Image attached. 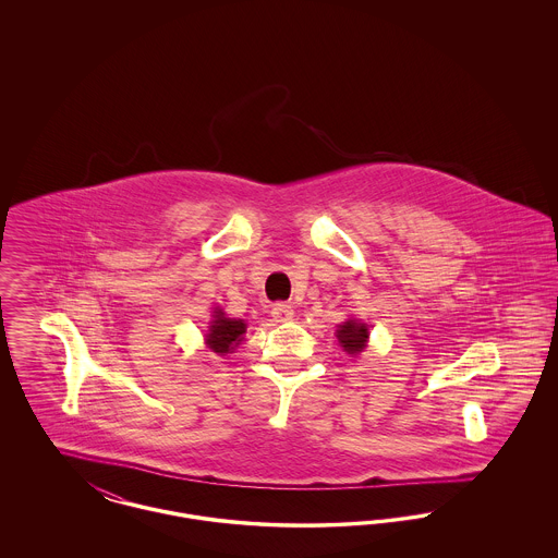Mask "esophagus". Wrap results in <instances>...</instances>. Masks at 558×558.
Masks as SVG:
<instances>
[{"label": "esophagus", "instance_id": "1", "mask_svg": "<svg viewBox=\"0 0 558 558\" xmlns=\"http://www.w3.org/2000/svg\"><path fill=\"white\" fill-rule=\"evenodd\" d=\"M271 316L276 322H289L294 316V312H292L291 305L289 303H284V301H280V303H276L274 307H271Z\"/></svg>", "mask_w": 558, "mask_h": 558}]
</instances>
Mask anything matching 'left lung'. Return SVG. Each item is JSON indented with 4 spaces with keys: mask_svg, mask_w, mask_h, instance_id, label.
Wrapping results in <instances>:
<instances>
[{
    "mask_svg": "<svg viewBox=\"0 0 558 558\" xmlns=\"http://www.w3.org/2000/svg\"><path fill=\"white\" fill-rule=\"evenodd\" d=\"M337 337L341 341V345L345 347L349 353H357L366 347V339H368V328L366 324H360L355 319H349L343 326H339Z\"/></svg>",
    "mask_w": 558,
    "mask_h": 558,
    "instance_id": "obj_1",
    "label": "left lung"
}]
</instances>
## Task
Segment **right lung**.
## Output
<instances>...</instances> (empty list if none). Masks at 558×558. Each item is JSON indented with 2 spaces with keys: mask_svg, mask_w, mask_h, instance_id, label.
Wrapping results in <instances>:
<instances>
[{
  "mask_svg": "<svg viewBox=\"0 0 558 558\" xmlns=\"http://www.w3.org/2000/svg\"><path fill=\"white\" fill-rule=\"evenodd\" d=\"M244 322L242 319L226 318L221 312L217 314V318L209 328L207 335V345L211 347L215 353L226 355L230 353L234 347L239 345L240 337L244 332Z\"/></svg>",
  "mask_w": 558,
  "mask_h": 558,
  "instance_id": "right-lung-1",
  "label": "right lung"
}]
</instances>
